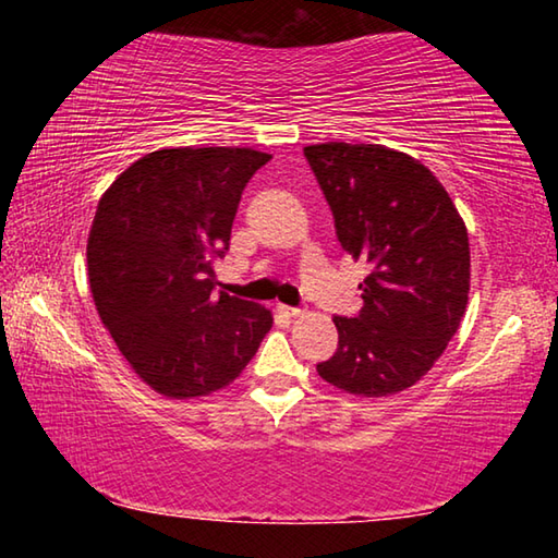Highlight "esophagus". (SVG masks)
Returning <instances> with one entry per match:
<instances>
[{
    "label": "esophagus",
    "instance_id": "obj_1",
    "mask_svg": "<svg viewBox=\"0 0 558 558\" xmlns=\"http://www.w3.org/2000/svg\"><path fill=\"white\" fill-rule=\"evenodd\" d=\"M278 310L282 315H288V317H298V315H302V310L300 307H290V305H278Z\"/></svg>",
    "mask_w": 558,
    "mask_h": 558
}]
</instances>
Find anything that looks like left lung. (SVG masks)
Returning a JSON list of instances; mask_svg holds the SVG:
<instances>
[{"label":"left lung","mask_w":558,"mask_h":558,"mask_svg":"<svg viewBox=\"0 0 558 558\" xmlns=\"http://www.w3.org/2000/svg\"><path fill=\"white\" fill-rule=\"evenodd\" d=\"M337 239L372 263L364 305L335 317L337 352L317 364L354 396H391L430 372L465 315L470 243L456 204L428 167L381 145L305 147Z\"/></svg>","instance_id":"obj_1"}]
</instances>
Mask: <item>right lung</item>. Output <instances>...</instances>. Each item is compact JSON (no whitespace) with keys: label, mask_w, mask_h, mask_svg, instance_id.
Wrapping results in <instances>:
<instances>
[{"label":"right lung","mask_w":558,"mask_h":558,"mask_svg":"<svg viewBox=\"0 0 558 558\" xmlns=\"http://www.w3.org/2000/svg\"><path fill=\"white\" fill-rule=\"evenodd\" d=\"M270 155L179 147L130 165L102 194L88 235V278L102 325L147 386L192 399L239 376L272 315L216 292L214 260L251 177Z\"/></svg>","instance_id":"add662e5"}]
</instances>
